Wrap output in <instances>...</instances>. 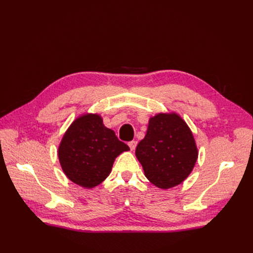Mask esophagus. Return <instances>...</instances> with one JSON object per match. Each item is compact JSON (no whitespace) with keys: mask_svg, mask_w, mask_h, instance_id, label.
<instances>
[{"mask_svg":"<svg viewBox=\"0 0 253 253\" xmlns=\"http://www.w3.org/2000/svg\"><path fill=\"white\" fill-rule=\"evenodd\" d=\"M136 145H137V141H135V140L128 142V147H129V149H131V151H134L136 149Z\"/></svg>","mask_w":253,"mask_h":253,"instance_id":"obj_1","label":"esophagus"}]
</instances>
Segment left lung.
<instances>
[{"mask_svg": "<svg viewBox=\"0 0 253 253\" xmlns=\"http://www.w3.org/2000/svg\"><path fill=\"white\" fill-rule=\"evenodd\" d=\"M144 175L160 189L175 187L192 172L197 160L193 134L177 114H157L149 121L135 151Z\"/></svg>", "mask_w": 253, "mask_h": 253, "instance_id": "8db88e82", "label": "left lung"}]
</instances>
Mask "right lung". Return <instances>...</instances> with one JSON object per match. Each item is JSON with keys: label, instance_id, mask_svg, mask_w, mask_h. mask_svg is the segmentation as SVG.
<instances>
[{"label": "right lung", "instance_id": "1", "mask_svg": "<svg viewBox=\"0 0 253 253\" xmlns=\"http://www.w3.org/2000/svg\"><path fill=\"white\" fill-rule=\"evenodd\" d=\"M115 132L105 127L97 114L76 119L58 150L59 162L68 179L83 188H94L111 173L115 158L128 151Z\"/></svg>", "mask_w": 253, "mask_h": 253}]
</instances>
